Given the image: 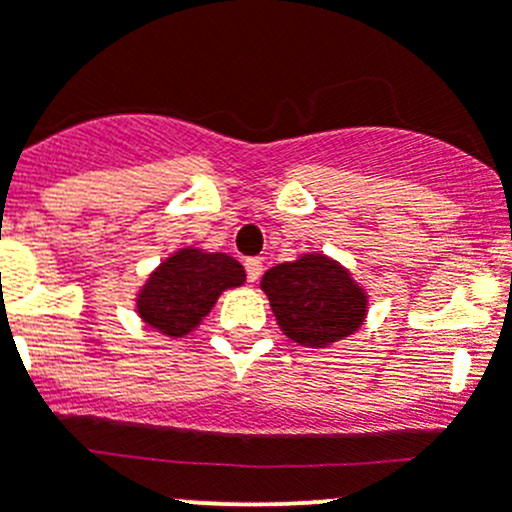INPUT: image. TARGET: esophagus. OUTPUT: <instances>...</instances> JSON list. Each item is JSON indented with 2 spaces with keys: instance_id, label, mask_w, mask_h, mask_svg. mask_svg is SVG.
Wrapping results in <instances>:
<instances>
[{
  "instance_id": "34e87169",
  "label": "esophagus",
  "mask_w": 512,
  "mask_h": 512,
  "mask_svg": "<svg viewBox=\"0 0 512 512\" xmlns=\"http://www.w3.org/2000/svg\"><path fill=\"white\" fill-rule=\"evenodd\" d=\"M245 270H247V280L250 282H257L262 275V260L260 257H250V260H245Z\"/></svg>"
}]
</instances>
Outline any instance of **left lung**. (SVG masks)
Instances as JSON below:
<instances>
[{
  "label": "left lung",
  "mask_w": 512,
  "mask_h": 512,
  "mask_svg": "<svg viewBox=\"0 0 512 512\" xmlns=\"http://www.w3.org/2000/svg\"><path fill=\"white\" fill-rule=\"evenodd\" d=\"M260 289L270 299L282 334L307 349H327L347 339L369 314L366 289L342 262L322 252H304L270 267Z\"/></svg>",
  "instance_id": "left-lung-1"
}]
</instances>
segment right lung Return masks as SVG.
I'll return each instance as SVG.
<instances>
[{"mask_svg": "<svg viewBox=\"0 0 512 512\" xmlns=\"http://www.w3.org/2000/svg\"><path fill=\"white\" fill-rule=\"evenodd\" d=\"M245 267L227 252L178 247L148 275L136 294L143 324L183 339L203 324L225 289L245 285Z\"/></svg>", "mask_w": 512, "mask_h": 512, "instance_id": "add662e5", "label": "right lung"}]
</instances>
